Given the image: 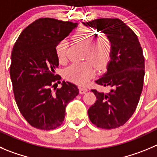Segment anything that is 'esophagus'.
<instances>
[{"instance_id": "34e87169", "label": "esophagus", "mask_w": 157, "mask_h": 157, "mask_svg": "<svg viewBox=\"0 0 157 157\" xmlns=\"http://www.w3.org/2000/svg\"><path fill=\"white\" fill-rule=\"evenodd\" d=\"M79 92L81 94H85L86 92H88V89L86 87H81L79 89Z\"/></svg>"}]
</instances>
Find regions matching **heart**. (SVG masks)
I'll use <instances>...</instances> for the list:
<instances>
[{"label": "heart", "mask_w": 157, "mask_h": 157, "mask_svg": "<svg viewBox=\"0 0 157 157\" xmlns=\"http://www.w3.org/2000/svg\"><path fill=\"white\" fill-rule=\"evenodd\" d=\"M74 39L80 43L86 49V55L92 59L98 66L108 62L111 54V45L106 39L95 40V33L88 28H80L74 35ZM59 62H64L66 59V43L61 41L55 48ZM95 68L91 60L75 62L65 70V76L68 80L80 85H85L95 75Z\"/></svg>", "instance_id": "b5f03b06"}]
</instances>
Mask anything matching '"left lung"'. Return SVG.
<instances>
[{
	"label": "left lung",
	"instance_id": "left-lung-1",
	"mask_svg": "<svg viewBox=\"0 0 157 157\" xmlns=\"http://www.w3.org/2000/svg\"><path fill=\"white\" fill-rule=\"evenodd\" d=\"M105 34L111 44L107 71L95 81L111 88L108 93L92 89L97 100L89 109V119L97 127L110 129L124 125L140 101L145 75V59L136 35L118 18L82 22Z\"/></svg>",
	"mask_w": 157,
	"mask_h": 157
}]
</instances>
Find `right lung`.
Here are the masks:
<instances>
[{"instance_id": "add662e5", "label": "right lung", "mask_w": 157, "mask_h": 157, "mask_svg": "<svg viewBox=\"0 0 157 157\" xmlns=\"http://www.w3.org/2000/svg\"><path fill=\"white\" fill-rule=\"evenodd\" d=\"M77 26L78 23L39 18L22 31L14 44L10 67L14 98L33 127L51 130L60 126L65 107L79 93L75 85L65 81L60 89L52 90L61 79L55 71L59 65L55 48Z\"/></svg>"}]
</instances>
